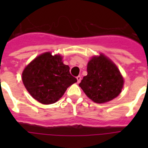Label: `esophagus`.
Segmentation results:
<instances>
[{"label":"esophagus","instance_id":"1","mask_svg":"<svg viewBox=\"0 0 148 148\" xmlns=\"http://www.w3.org/2000/svg\"><path fill=\"white\" fill-rule=\"evenodd\" d=\"M77 83H80L81 81V76L77 77Z\"/></svg>","mask_w":148,"mask_h":148}]
</instances>
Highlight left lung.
<instances>
[{
	"label": "left lung",
	"mask_w": 148,
	"mask_h": 148,
	"mask_svg": "<svg viewBox=\"0 0 148 148\" xmlns=\"http://www.w3.org/2000/svg\"><path fill=\"white\" fill-rule=\"evenodd\" d=\"M87 71V76L79 86L95 103H106L121 92L124 78L117 66L103 54L95 56L89 60Z\"/></svg>",
	"instance_id": "1"
}]
</instances>
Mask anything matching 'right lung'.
Listing matches in <instances>:
<instances>
[{
	"label": "right lung",
	"instance_id": "add662e5",
	"mask_svg": "<svg viewBox=\"0 0 148 148\" xmlns=\"http://www.w3.org/2000/svg\"><path fill=\"white\" fill-rule=\"evenodd\" d=\"M22 81L34 98L44 104L55 103L67 88L76 83L62 57L46 52L34 58L22 73Z\"/></svg>",
	"mask_w": 148,
	"mask_h": 148
}]
</instances>
